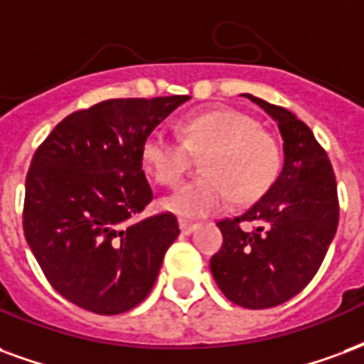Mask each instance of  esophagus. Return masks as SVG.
<instances>
[{
	"label": "esophagus",
	"mask_w": 364,
	"mask_h": 364,
	"mask_svg": "<svg viewBox=\"0 0 364 364\" xmlns=\"http://www.w3.org/2000/svg\"><path fill=\"white\" fill-rule=\"evenodd\" d=\"M198 225L196 223H189V222H179V230H181L183 235H191L193 231L196 230Z\"/></svg>",
	"instance_id": "1"
}]
</instances>
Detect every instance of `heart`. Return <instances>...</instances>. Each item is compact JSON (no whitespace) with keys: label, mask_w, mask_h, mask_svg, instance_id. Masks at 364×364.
Masks as SVG:
<instances>
[{"label":"heart","mask_w":364,"mask_h":364,"mask_svg":"<svg viewBox=\"0 0 364 364\" xmlns=\"http://www.w3.org/2000/svg\"><path fill=\"white\" fill-rule=\"evenodd\" d=\"M179 139L154 129L142 142L141 158L158 185L173 187L189 169L191 154H204L200 173L164 196L160 206L183 220L220 214L233 198L252 204L272 189L282 169L279 141L258 121L231 107L196 114L179 123Z\"/></svg>","instance_id":"b5f03b06"}]
</instances>
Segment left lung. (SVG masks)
<instances>
[{
    "label": "left lung",
    "instance_id": "left-lung-1",
    "mask_svg": "<svg viewBox=\"0 0 364 364\" xmlns=\"http://www.w3.org/2000/svg\"><path fill=\"white\" fill-rule=\"evenodd\" d=\"M243 96L278 123L284 168L243 216L218 222L223 245L210 258V270L231 303L270 309L295 297L318 272L338 230V187L326 150L303 121L285 107Z\"/></svg>",
    "mask_w": 364,
    "mask_h": 364
}]
</instances>
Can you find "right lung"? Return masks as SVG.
Returning <instances> with one entry per match:
<instances>
[{"label": "right lung", "instance_id": "1", "mask_svg": "<svg viewBox=\"0 0 364 364\" xmlns=\"http://www.w3.org/2000/svg\"><path fill=\"white\" fill-rule=\"evenodd\" d=\"M189 96L115 98L67 115L34 152L23 230L48 282L96 314L131 311L179 235L173 214L131 223L152 200L142 142Z\"/></svg>", "mask_w": 364, "mask_h": 364}]
</instances>
